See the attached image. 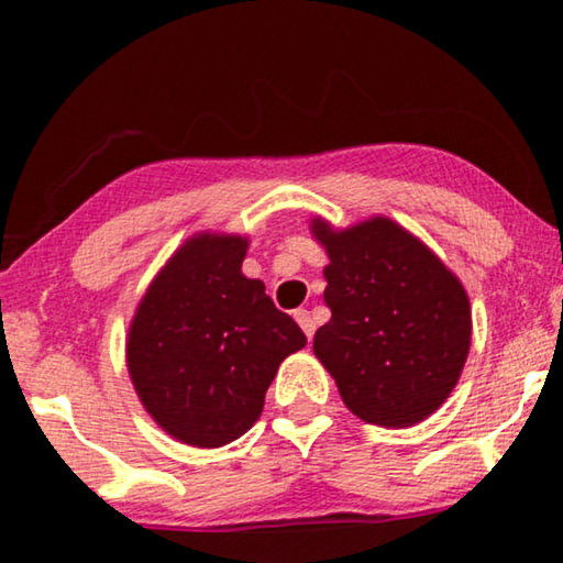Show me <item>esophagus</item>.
<instances>
[{
	"label": "esophagus",
	"mask_w": 563,
	"mask_h": 563,
	"mask_svg": "<svg viewBox=\"0 0 563 563\" xmlns=\"http://www.w3.org/2000/svg\"><path fill=\"white\" fill-rule=\"evenodd\" d=\"M292 318L298 320V325L302 328L305 335H308V340H312V332H316V322H312L310 312L305 310V308H300V310H295V312H292Z\"/></svg>",
	"instance_id": "1"
}]
</instances>
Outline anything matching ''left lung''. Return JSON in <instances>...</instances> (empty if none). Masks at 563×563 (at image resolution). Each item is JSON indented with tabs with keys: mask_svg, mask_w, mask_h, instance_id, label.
Masks as SVG:
<instances>
[{
	"mask_svg": "<svg viewBox=\"0 0 563 563\" xmlns=\"http://www.w3.org/2000/svg\"><path fill=\"white\" fill-rule=\"evenodd\" d=\"M325 247L332 318L312 352L362 422L402 430L444 405L472 345V308L462 280L393 218L350 228L316 216Z\"/></svg>",
	"mask_w": 563,
	"mask_h": 563,
	"instance_id": "obj_1",
	"label": "left lung"
}]
</instances>
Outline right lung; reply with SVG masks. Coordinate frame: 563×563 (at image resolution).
Returning <instances> with one entry per match:
<instances>
[{"instance_id":"obj_1","label":"right lung","mask_w":563,"mask_h":563,"mask_svg":"<svg viewBox=\"0 0 563 563\" xmlns=\"http://www.w3.org/2000/svg\"><path fill=\"white\" fill-rule=\"evenodd\" d=\"M247 238H186L148 283L129 322L126 367L151 419L174 440L216 450L258 422L280 362L305 347L258 278Z\"/></svg>"}]
</instances>
